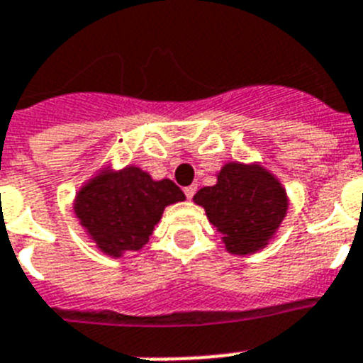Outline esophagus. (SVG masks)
Returning <instances> with one entry per match:
<instances>
[{"label": "esophagus", "mask_w": 363, "mask_h": 363, "mask_svg": "<svg viewBox=\"0 0 363 363\" xmlns=\"http://www.w3.org/2000/svg\"><path fill=\"white\" fill-rule=\"evenodd\" d=\"M196 191H197V186H194V184H191V186H188V188H184V194H186L188 199H191Z\"/></svg>", "instance_id": "34e87169"}]
</instances>
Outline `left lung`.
I'll return each instance as SVG.
<instances>
[{"mask_svg":"<svg viewBox=\"0 0 363 363\" xmlns=\"http://www.w3.org/2000/svg\"><path fill=\"white\" fill-rule=\"evenodd\" d=\"M194 203L205 208L225 249L247 257L275 238L290 197L279 177L260 162H227L216 173L214 186L201 188Z\"/></svg>","mask_w":363,"mask_h":363,"instance_id":"left-lung-1","label":"left lung"}]
</instances>
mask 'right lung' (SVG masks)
Listing matches in <instances>:
<instances>
[{
    "label": "right lung",
    "instance_id": "1",
    "mask_svg": "<svg viewBox=\"0 0 363 363\" xmlns=\"http://www.w3.org/2000/svg\"><path fill=\"white\" fill-rule=\"evenodd\" d=\"M186 199L169 179L155 181L138 166L94 173L73 199V214L90 242L106 257L121 258L149 242L164 208Z\"/></svg>",
    "mask_w": 363,
    "mask_h": 363
}]
</instances>
